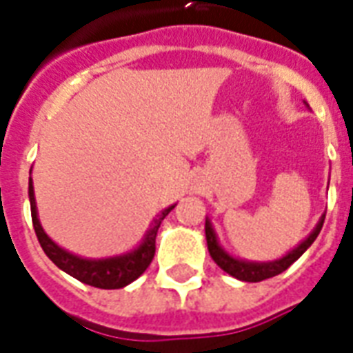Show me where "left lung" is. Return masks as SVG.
Instances as JSON below:
<instances>
[{
	"mask_svg": "<svg viewBox=\"0 0 353 353\" xmlns=\"http://www.w3.org/2000/svg\"><path fill=\"white\" fill-rule=\"evenodd\" d=\"M323 221H325V215L319 219L318 227L314 229L310 236L304 240L303 244L295 248L293 252H289L283 259L280 261H272V263H245V261H238L234 257H230L227 253L223 252L219 244H217V238H215V232L212 229V225L210 221H206V240H208V252L212 255V259L217 263V265L221 266L223 270L230 276H234L238 280L242 281H263L266 278H272V276H278L283 270H288L289 266L293 265L301 255H303L312 244H314V240L318 238L319 230L323 227Z\"/></svg>",
	"mask_w": 353,
	"mask_h": 353,
	"instance_id": "1",
	"label": "left lung"
}]
</instances>
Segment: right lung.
I'll list each match as a JSON object with an SVG mask.
<instances>
[{
    "mask_svg": "<svg viewBox=\"0 0 353 353\" xmlns=\"http://www.w3.org/2000/svg\"><path fill=\"white\" fill-rule=\"evenodd\" d=\"M30 208H32V223H34V230L37 234V240L41 244L43 252L47 253L49 257L58 268H62L64 272H68L73 278H77L87 285L100 289H121L124 285H128L132 281L139 278L141 274L145 272L147 266L151 265V261L154 257V240H157V232L161 227L162 219L174 210L166 208L151 225V229L147 232L143 244L139 245L138 250L126 253V255H119V257H109V259H81L75 257L72 253H68L62 248H58L52 240H50L45 230L39 225L37 219V210H35V199H34V185H32V177H30Z\"/></svg>",
    "mask_w": 353,
    "mask_h": 353,
    "instance_id": "add662e5",
    "label": "right lung"
}]
</instances>
